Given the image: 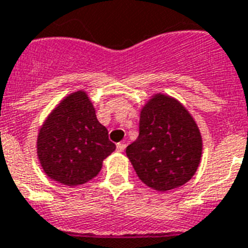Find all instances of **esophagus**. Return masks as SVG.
Masks as SVG:
<instances>
[{"mask_svg":"<svg viewBox=\"0 0 248 248\" xmlns=\"http://www.w3.org/2000/svg\"><path fill=\"white\" fill-rule=\"evenodd\" d=\"M124 148H126V143H124V141L117 144V151H118V152H124Z\"/></svg>","mask_w":248,"mask_h":248,"instance_id":"34e87169","label":"esophagus"}]
</instances>
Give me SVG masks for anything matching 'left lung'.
Segmentation results:
<instances>
[{
  "mask_svg": "<svg viewBox=\"0 0 248 248\" xmlns=\"http://www.w3.org/2000/svg\"><path fill=\"white\" fill-rule=\"evenodd\" d=\"M202 154V134L183 104L152 94L140 109L139 137L126 148L141 182L158 192L183 186L196 173Z\"/></svg>",
  "mask_w": 248,
  "mask_h": 248,
  "instance_id": "1",
  "label": "left lung"
}]
</instances>
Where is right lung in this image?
I'll return each mask as SVG.
<instances>
[{"mask_svg": "<svg viewBox=\"0 0 248 248\" xmlns=\"http://www.w3.org/2000/svg\"><path fill=\"white\" fill-rule=\"evenodd\" d=\"M116 149L100 124L86 91L78 90L57 104L39 128L36 152L44 173L65 186L87 183L99 174Z\"/></svg>", "mask_w": 248, "mask_h": 248, "instance_id": "1", "label": "right lung"}]
</instances>
